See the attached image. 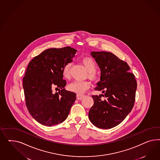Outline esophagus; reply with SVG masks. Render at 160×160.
<instances>
[{
    "instance_id": "esophagus-1",
    "label": "esophagus",
    "mask_w": 160,
    "mask_h": 160,
    "mask_svg": "<svg viewBox=\"0 0 160 160\" xmlns=\"http://www.w3.org/2000/svg\"><path fill=\"white\" fill-rule=\"evenodd\" d=\"M76 97H77V99L78 100H82V98L84 97V96L83 95H82V94H77V95H76Z\"/></svg>"
}]
</instances>
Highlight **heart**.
Instances as JSON below:
<instances>
[{"label":"heart","instance_id":"obj_1","mask_svg":"<svg viewBox=\"0 0 160 160\" xmlns=\"http://www.w3.org/2000/svg\"><path fill=\"white\" fill-rule=\"evenodd\" d=\"M82 62L84 66L89 72V77L96 78V71L97 70V65L94 60L91 58L86 57L82 59ZM72 66L71 62H68L63 66L62 73L65 78L68 79L70 78V68ZM90 86V82L87 81H74L68 85V90L72 92L78 94H82L88 90Z\"/></svg>","mask_w":160,"mask_h":160}]
</instances>
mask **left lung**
<instances>
[{"label":"left lung","mask_w":160,"mask_h":160,"mask_svg":"<svg viewBox=\"0 0 160 160\" xmlns=\"http://www.w3.org/2000/svg\"><path fill=\"white\" fill-rule=\"evenodd\" d=\"M91 55L101 70L100 80L95 90L102 91V94L92 96L94 104L88 118L98 128H112L120 124L132 110L137 84L128 64L114 54L92 52Z\"/></svg>","instance_id":"obj_1"}]
</instances>
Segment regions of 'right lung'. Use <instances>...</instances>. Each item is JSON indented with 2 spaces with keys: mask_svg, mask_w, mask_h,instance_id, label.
<instances>
[{
  "mask_svg": "<svg viewBox=\"0 0 160 160\" xmlns=\"http://www.w3.org/2000/svg\"><path fill=\"white\" fill-rule=\"evenodd\" d=\"M76 52L68 46L48 48L28 66L23 78L26 105L32 117L43 126L64 121L76 100V94L64 88L66 81L62 69L66 63L72 62ZM54 88L59 92H53Z\"/></svg>",
  "mask_w": 160,
  "mask_h": 160,
  "instance_id": "obj_1",
  "label": "right lung"
}]
</instances>
